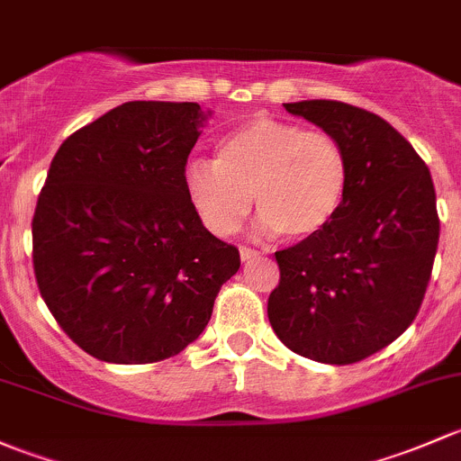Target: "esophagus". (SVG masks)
<instances>
[{
  "label": "esophagus",
  "instance_id": "esophagus-1",
  "mask_svg": "<svg viewBox=\"0 0 461 461\" xmlns=\"http://www.w3.org/2000/svg\"><path fill=\"white\" fill-rule=\"evenodd\" d=\"M240 255H241V262H253V259H258L262 253L255 249H249V246H241Z\"/></svg>",
  "mask_w": 461,
  "mask_h": 461
}]
</instances>
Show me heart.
Masks as SVG:
<instances>
[{
    "label": "heart",
    "mask_w": 461,
    "mask_h": 461,
    "mask_svg": "<svg viewBox=\"0 0 461 461\" xmlns=\"http://www.w3.org/2000/svg\"><path fill=\"white\" fill-rule=\"evenodd\" d=\"M184 186L215 235L240 229L255 195L264 235L303 241L321 235L344 208L350 159L330 132L253 117L221 137L215 161H188Z\"/></svg>",
    "instance_id": "heart-1"
}]
</instances>
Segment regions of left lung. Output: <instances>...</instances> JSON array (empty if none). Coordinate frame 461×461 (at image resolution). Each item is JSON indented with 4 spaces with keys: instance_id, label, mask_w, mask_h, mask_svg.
Listing matches in <instances>:
<instances>
[{
    "instance_id": "left-lung-1",
    "label": "left lung",
    "mask_w": 461,
    "mask_h": 461,
    "mask_svg": "<svg viewBox=\"0 0 461 461\" xmlns=\"http://www.w3.org/2000/svg\"><path fill=\"white\" fill-rule=\"evenodd\" d=\"M344 144L350 188L321 235L277 250L275 335L302 357L355 364L415 320L439 241L429 166L388 122L330 99L284 104Z\"/></svg>"
}]
</instances>
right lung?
Segmentation results:
<instances>
[{
  "label": "right lung",
  "instance_id": "right-lung-1",
  "mask_svg": "<svg viewBox=\"0 0 461 461\" xmlns=\"http://www.w3.org/2000/svg\"><path fill=\"white\" fill-rule=\"evenodd\" d=\"M206 117L195 102H126L50 161L32 215L37 286L64 333L102 362L182 353L240 270V250L206 230L184 186Z\"/></svg>",
  "mask_w": 461,
  "mask_h": 461
}]
</instances>
